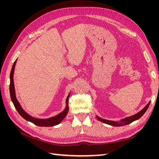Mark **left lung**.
<instances>
[{"instance_id": "obj_1", "label": "left lung", "mask_w": 159, "mask_h": 159, "mask_svg": "<svg viewBox=\"0 0 159 159\" xmlns=\"http://www.w3.org/2000/svg\"><path fill=\"white\" fill-rule=\"evenodd\" d=\"M151 102H149L146 105V106L144 107L141 111H139V113H136L135 115H132V116H130L128 117L125 118L122 120H121L119 122V121H109V120H106V119H104L101 118L98 116H96L97 119L99 120V121H102L104 123H106L107 125H112V126H115V127H119V126H123V125H128L129 123H131L134 121H136V120L139 119V118H141L143 115H144L147 109L148 108L149 105H150Z\"/></svg>"}]
</instances>
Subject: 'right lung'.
I'll list each match as a JSON object with an SVG mask.
<instances>
[{"mask_svg":"<svg viewBox=\"0 0 159 159\" xmlns=\"http://www.w3.org/2000/svg\"><path fill=\"white\" fill-rule=\"evenodd\" d=\"M16 60L14 62V64L12 66V68L11 71V74H10V94H11V98L12 102L15 107L16 109L17 110V111L18 113L20 114L21 116L26 119V121H28L30 122H32V123L38 126H40V127H52V126H55L56 125H58L62 120H63L65 117L66 116L67 113L68 112V109H69V106H68V99L70 98V94L68 95V98L66 99V107L65 109L62 111L61 113H59L58 115H57L56 116L52 117L51 118L48 119H38V118H34L29 114H28L25 111L21 105L19 103L18 101L17 100L16 98V93H15V89H14V80H13V75H14V68H15V66L16 63Z\"/></svg>","mask_w":159,"mask_h":159,"instance_id":"right-lung-1","label":"right lung"}]
</instances>
